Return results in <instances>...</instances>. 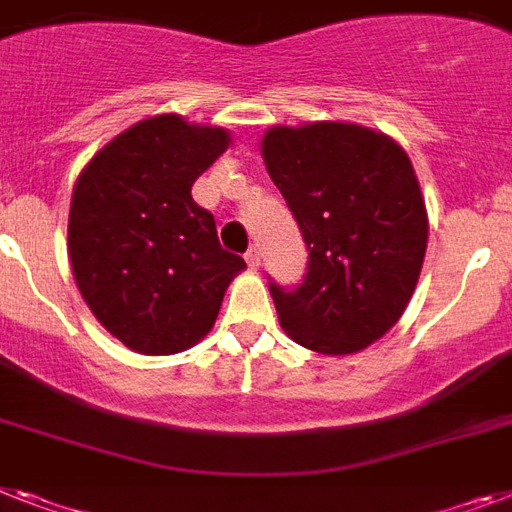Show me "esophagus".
Masks as SVG:
<instances>
[{
	"mask_svg": "<svg viewBox=\"0 0 512 512\" xmlns=\"http://www.w3.org/2000/svg\"><path fill=\"white\" fill-rule=\"evenodd\" d=\"M246 261H248V266H251V269H259V264H261V251H259V248H256V246L248 248Z\"/></svg>",
	"mask_w": 512,
	"mask_h": 512,
	"instance_id": "34e87169",
	"label": "esophagus"
}]
</instances>
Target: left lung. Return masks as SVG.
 <instances>
[{
    "mask_svg": "<svg viewBox=\"0 0 512 512\" xmlns=\"http://www.w3.org/2000/svg\"><path fill=\"white\" fill-rule=\"evenodd\" d=\"M261 154L308 251L298 285L269 282L282 329L324 356L363 350L403 316L424 264L429 222L411 159L348 122L280 125Z\"/></svg>",
    "mask_w": 512,
    "mask_h": 512,
    "instance_id": "left-lung-1",
    "label": "left lung"
}]
</instances>
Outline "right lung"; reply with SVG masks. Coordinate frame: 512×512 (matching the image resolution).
Returning <instances> with one entry per match:
<instances>
[{"label":"right lung","mask_w":512,"mask_h":512,"mask_svg":"<svg viewBox=\"0 0 512 512\" xmlns=\"http://www.w3.org/2000/svg\"><path fill=\"white\" fill-rule=\"evenodd\" d=\"M227 143V130L159 114L117 135L80 172L67 225L75 282L130 350L190 348L246 266L219 246L214 214L190 196Z\"/></svg>","instance_id":"1"}]
</instances>
